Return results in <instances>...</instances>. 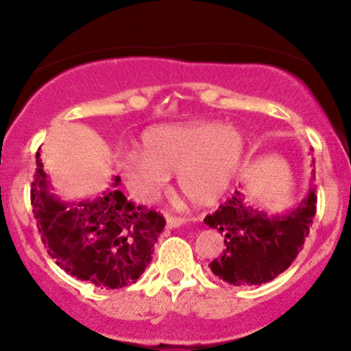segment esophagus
Masks as SVG:
<instances>
[{"label": "esophagus", "mask_w": 351, "mask_h": 351, "mask_svg": "<svg viewBox=\"0 0 351 351\" xmlns=\"http://www.w3.org/2000/svg\"><path fill=\"white\" fill-rule=\"evenodd\" d=\"M165 219H167V226L168 228H180L181 224H184V217H181V216H173V215H170V213H167V215H165Z\"/></svg>", "instance_id": "34e87169"}]
</instances>
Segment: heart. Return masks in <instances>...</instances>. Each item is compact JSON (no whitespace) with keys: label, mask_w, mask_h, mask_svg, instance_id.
<instances>
[{"label":"heart","mask_w":351,"mask_h":351,"mask_svg":"<svg viewBox=\"0 0 351 351\" xmlns=\"http://www.w3.org/2000/svg\"><path fill=\"white\" fill-rule=\"evenodd\" d=\"M244 148L243 135L221 122L162 125L143 135L142 153L125 165L123 178L136 198L152 201L165 188L168 175L176 173L186 199L206 206L231 186Z\"/></svg>","instance_id":"1"}]
</instances>
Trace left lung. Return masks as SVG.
Masks as SVG:
<instances>
[{"instance_id": "8db88e82", "label": "left lung", "mask_w": 351, "mask_h": 351, "mask_svg": "<svg viewBox=\"0 0 351 351\" xmlns=\"http://www.w3.org/2000/svg\"><path fill=\"white\" fill-rule=\"evenodd\" d=\"M315 178V173H313ZM317 209L315 188L297 208L269 215L249 206L241 191L204 217L224 239V247L209 267L231 285H261L276 279L304 247Z\"/></svg>"}]
</instances>
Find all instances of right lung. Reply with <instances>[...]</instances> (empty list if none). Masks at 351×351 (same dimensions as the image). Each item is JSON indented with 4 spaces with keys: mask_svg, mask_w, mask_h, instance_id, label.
<instances>
[{
    "mask_svg": "<svg viewBox=\"0 0 351 351\" xmlns=\"http://www.w3.org/2000/svg\"><path fill=\"white\" fill-rule=\"evenodd\" d=\"M119 184L115 176L99 198L66 203L49 191L41 153H36L31 204L47 254L72 277L100 289L135 284L165 228L160 213L128 201Z\"/></svg>",
    "mask_w": 351,
    "mask_h": 351,
    "instance_id": "right-lung-1",
    "label": "right lung"
}]
</instances>
